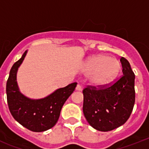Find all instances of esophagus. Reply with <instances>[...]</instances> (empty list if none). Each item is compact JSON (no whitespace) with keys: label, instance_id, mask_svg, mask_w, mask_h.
I'll return each mask as SVG.
<instances>
[{"label":"esophagus","instance_id":"34e87169","mask_svg":"<svg viewBox=\"0 0 149 149\" xmlns=\"http://www.w3.org/2000/svg\"><path fill=\"white\" fill-rule=\"evenodd\" d=\"M76 91H82L81 86H80V85H79V84H78V85H77V87H76Z\"/></svg>","mask_w":149,"mask_h":149}]
</instances>
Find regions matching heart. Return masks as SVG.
Returning a JSON list of instances; mask_svg holds the SVG:
<instances>
[{"label":"heart","mask_w":149,"mask_h":149,"mask_svg":"<svg viewBox=\"0 0 149 149\" xmlns=\"http://www.w3.org/2000/svg\"><path fill=\"white\" fill-rule=\"evenodd\" d=\"M83 70L87 74H91L89 80L93 86L101 87L118 77L121 64L117 58L100 54L87 58L83 65Z\"/></svg>","instance_id":"obj_1"}]
</instances>
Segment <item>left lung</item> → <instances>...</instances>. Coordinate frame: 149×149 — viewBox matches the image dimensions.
Wrapping results in <instances>:
<instances>
[{"instance_id": "8db88e82", "label": "left lung", "mask_w": 149, "mask_h": 149, "mask_svg": "<svg viewBox=\"0 0 149 149\" xmlns=\"http://www.w3.org/2000/svg\"><path fill=\"white\" fill-rule=\"evenodd\" d=\"M123 76L108 87L83 91V111L91 127L100 132H109L123 125L132 112L135 101L134 76L129 62L120 59Z\"/></svg>"}]
</instances>
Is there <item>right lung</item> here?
Returning a JSON list of instances; mask_svg holds the SVG:
<instances>
[{
  "mask_svg": "<svg viewBox=\"0 0 149 149\" xmlns=\"http://www.w3.org/2000/svg\"><path fill=\"white\" fill-rule=\"evenodd\" d=\"M27 52L28 50L10 69L6 86L8 107L13 118L27 129L35 132H45L57 123L63 104L73 93L77 83L57 89L40 99L26 97L20 91L17 73Z\"/></svg>",
  "mask_w": 149,
  "mask_h": 149,
  "instance_id": "obj_1",
  "label": "right lung"
}]
</instances>
